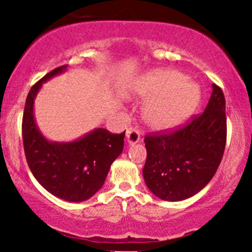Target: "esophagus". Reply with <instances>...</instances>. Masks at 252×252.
<instances>
[{"instance_id":"1","label":"esophagus","mask_w":252,"mask_h":252,"mask_svg":"<svg viewBox=\"0 0 252 252\" xmlns=\"http://www.w3.org/2000/svg\"><path fill=\"white\" fill-rule=\"evenodd\" d=\"M140 140H141V135L137 129L129 128L126 130V142H128V144H135Z\"/></svg>"}]
</instances>
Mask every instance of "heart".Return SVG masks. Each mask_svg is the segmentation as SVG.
<instances>
[{
	"label": "heart",
	"mask_w": 252,
	"mask_h": 252,
	"mask_svg": "<svg viewBox=\"0 0 252 252\" xmlns=\"http://www.w3.org/2000/svg\"><path fill=\"white\" fill-rule=\"evenodd\" d=\"M138 94L150 99L144 104L142 117L148 126L168 130L180 126L194 111L200 98L196 84L170 70L150 72L138 86Z\"/></svg>",
	"instance_id": "heart-1"
}]
</instances>
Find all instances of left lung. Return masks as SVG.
<instances>
[{"mask_svg": "<svg viewBox=\"0 0 252 252\" xmlns=\"http://www.w3.org/2000/svg\"><path fill=\"white\" fill-rule=\"evenodd\" d=\"M143 178L158 198L180 201L204 189L218 169L226 144L225 97L212 84L206 109L185 126L144 137Z\"/></svg>", "mask_w": 252, "mask_h": 252, "instance_id": "8db88e82", "label": "left lung"}]
</instances>
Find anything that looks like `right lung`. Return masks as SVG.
Masks as SVG:
<instances>
[{
    "instance_id": "1",
    "label": "right lung",
    "mask_w": 252,
    "mask_h": 252,
    "mask_svg": "<svg viewBox=\"0 0 252 252\" xmlns=\"http://www.w3.org/2000/svg\"><path fill=\"white\" fill-rule=\"evenodd\" d=\"M66 67L54 68L32 86L25 104L22 138L26 160L39 184L58 198L79 202L102 189L112 162L122 153L126 131L112 134L98 128L68 143L50 142L43 137L34 120V99L42 83Z\"/></svg>"
}]
</instances>
